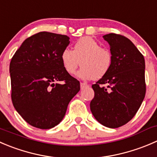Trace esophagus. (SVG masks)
<instances>
[{
	"label": "esophagus",
	"instance_id": "obj_1",
	"mask_svg": "<svg viewBox=\"0 0 157 157\" xmlns=\"http://www.w3.org/2000/svg\"><path fill=\"white\" fill-rule=\"evenodd\" d=\"M86 86H88L87 83H80V88H81V90H83V88L86 87Z\"/></svg>",
	"mask_w": 157,
	"mask_h": 157
}]
</instances>
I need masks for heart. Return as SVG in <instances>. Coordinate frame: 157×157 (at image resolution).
I'll use <instances>...</instances> for the list:
<instances>
[{
    "instance_id": "b5f03b06",
    "label": "heart",
    "mask_w": 157,
    "mask_h": 157,
    "mask_svg": "<svg viewBox=\"0 0 157 157\" xmlns=\"http://www.w3.org/2000/svg\"><path fill=\"white\" fill-rule=\"evenodd\" d=\"M60 60L67 74L74 75L80 65L82 67L78 77L83 80L100 79L110 69L113 55L108 48L90 36H83L77 40L74 50L65 48L60 54Z\"/></svg>"
}]
</instances>
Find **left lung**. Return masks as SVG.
Here are the masks:
<instances>
[{"instance_id":"8db88e82","label":"left lung","mask_w":157,"mask_h":157,"mask_svg":"<svg viewBox=\"0 0 157 157\" xmlns=\"http://www.w3.org/2000/svg\"><path fill=\"white\" fill-rule=\"evenodd\" d=\"M103 37L109 45L113 63L109 72L92 85L90 106L100 124L117 128L134 117L145 97V60L128 38L116 33Z\"/></svg>"}]
</instances>
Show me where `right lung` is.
Segmentation results:
<instances>
[{
	"instance_id": "obj_1",
	"label": "right lung",
	"mask_w": 157,
	"mask_h": 157,
	"mask_svg": "<svg viewBox=\"0 0 157 157\" xmlns=\"http://www.w3.org/2000/svg\"><path fill=\"white\" fill-rule=\"evenodd\" d=\"M69 40L66 35L40 32L27 38L10 61L13 105L36 128L47 130L60 124L80 89V82L65 71L60 60Z\"/></svg>"
}]
</instances>
